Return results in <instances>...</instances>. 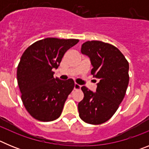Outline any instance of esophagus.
<instances>
[{"label": "esophagus", "mask_w": 149, "mask_h": 149, "mask_svg": "<svg viewBox=\"0 0 149 149\" xmlns=\"http://www.w3.org/2000/svg\"><path fill=\"white\" fill-rule=\"evenodd\" d=\"M81 85H79V84H74V89H81Z\"/></svg>", "instance_id": "esophagus-1"}]
</instances>
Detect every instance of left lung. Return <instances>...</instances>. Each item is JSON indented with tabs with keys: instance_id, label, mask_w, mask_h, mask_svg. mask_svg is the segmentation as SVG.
Wrapping results in <instances>:
<instances>
[{
	"instance_id": "1",
	"label": "left lung",
	"mask_w": 149,
	"mask_h": 149,
	"mask_svg": "<svg viewBox=\"0 0 149 149\" xmlns=\"http://www.w3.org/2000/svg\"><path fill=\"white\" fill-rule=\"evenodd\" d=\"M81 53L90 58L91 74L99 79L96 93L82 86L84 99L78 104L80 118L91 125H100L114 115L125 95L129 83V63L116 47L101 41H87Z\"/></svg>"
}]
</instances>
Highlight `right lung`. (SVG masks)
I'll return each instance as SVG.
<instances>
[{"instance_id":"1","label":"right lung","mask_w":149,"mask_h":149,"mask_svg":"<svg viewBox=\"0 0 149 149\" xmlns=\"http://www.w3.org/2000/svg\"><path fill=\"white\" fill-rule=\"evenodd\" d=\"M79 39L46 38L30 45L22 54L17 68L21 98L30 115L41 122L58 119L74 87L72 79L54 77L67 51Z\"/></svg>"}]
</instances>
